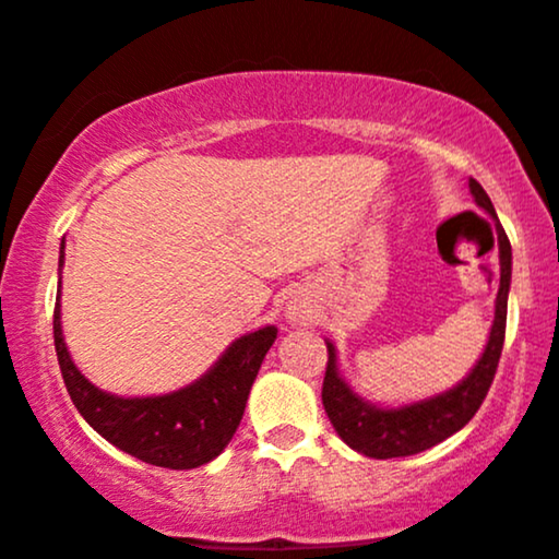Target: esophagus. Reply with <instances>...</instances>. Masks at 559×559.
<instances>
[{
  "mask_svg": "<svg viewBox=\"0 0 559 559\" xmlns=\"http://www.w3.org/2000/svg\"><path fill=\"white\" fill-rule=\"evenodd\" d=\"M288 318H292L294 322H301V320H305V309L297 307V305H292V307H288Z\"/></svg>",
  "mask_w": 559,
  "mask_h": 559,
  "instance_id": "obj_1",
  "label": "esophagus"
}]
</instances>
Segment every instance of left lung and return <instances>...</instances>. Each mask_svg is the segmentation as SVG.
<instances>
[{
	"mask_svg": "<svg viewBox=\"0 0 559 559\" xmlns=\"http://www.w3.org/2000/svg\"><path fill=\"white\" fill-rule=\"evenodd\" d=\"M476 205L484 213L492 215L497 228V250H500V288L495 299V320L492 331L484 354L479 356L472 372L463 378L459 385L445 390V393L432 395V399L408 403L399 408L374 406L354 393L348 382L341 378L338 361H335V346L328 341V369L322 380V406H325L328 419L341 440L356 453L367 459H403V455L421 453V450L448 440L479 412L481 401L487 399L489 385H492L497 365H500L502 344H506V322H508V292L510 273H513V252L506 228L497 221L495 205L489 194L476 179H468Z\"/></svg>",
	"mask_w": 559,
	"mask_h": 559,
	"instance_id": "8db88e82",
	"label": "left lung"
}]
</instances>
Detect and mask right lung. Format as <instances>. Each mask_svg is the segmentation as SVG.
Masks as SVG:
<instances>
[{
	"mask_svg": "<svg viewBox=\"0 0 559 559\" xmlns=\"http://www.w3.org/2000/svg\"><path fill=\"white\" fill-rule=\"evenodd\" d=\"M59 250H62L59 273H62L64 239ZM275 335H278L275 325L241 335L192 385L166 395L122 399L85 380L67 352L59 299L53 307V346H57L59 369L80 416L114 448L151 466L177 468V472L203 466L231 442L245 416L247 395Z\"/></svg>",
	"mask_w": 559,
	"mask_h": 559,
	"instance_id": "add662e5",
	"label": "right lung"
}]
</instances>
